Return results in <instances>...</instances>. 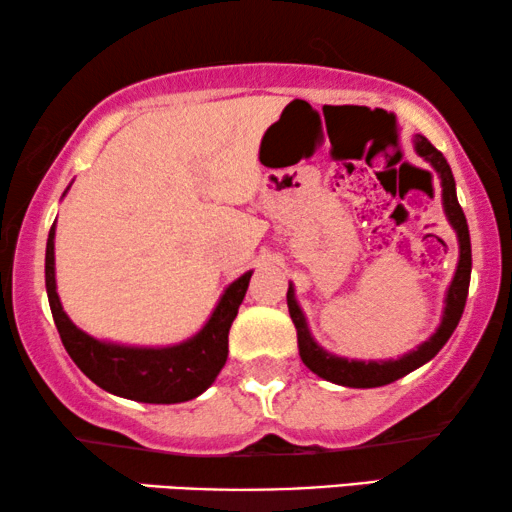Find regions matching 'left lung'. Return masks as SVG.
I'll use <instances>...</instances> for the list:
<instances>
[{
  "instance_id": "8db88e82",
  "label": "left lung",
  "mask_w": 512,
  "mask_h": 512,
  "mask_svg": "<svg viewBox=\"0 0 512 512\" xmlns=\"http://www.w3.org/2000/svg\"><path fill=\"white\" fill-rule=\"evenodd\" d=\"M415 150L417 155L424 157L431 167L436 169L438 178H441L443 187V206L445 215H448L450 225L455 227L457 239H459V264L452 278L448 297H445V313L441 327L436 329V334L424 341L420 348L408 352L399 359H390V362H355V359H343L336 355H329L327 350H322L318 343L313 341L311 331H308L306 318L301 313V308L294 301V290L290 285L287 290V308H290V318L297 327V341H299V355L313 373H318L320 378L329 380V383L343 385V387H383L390 385L394 380L406 376V373L415 371L417 366L427 364L431 357L438 355V350L448 343L452 331L457 329L459 320H462L466 297H469V283H471V236L469 225H466V215L457 201L455 192V176H452L450 164L445 160L441 150H436L424 136H415Z\"/></svg>"
}]
</instances>
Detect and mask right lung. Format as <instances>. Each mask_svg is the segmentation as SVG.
<instances>
[{
	"mask_svg": "<svg viewBox=\"0 0 512 512\" xmlns=\"http://www.w3.org/2000/svg\"><path fill=\"white\" fill-rule=\"evenodd\" d=\"M55 225L46 243V292L62 345L78 369L102 390L143 403H181L199 397L213 383L229 352V327L246 297L253 271L243 273L222 294L206 327L174 348H125L85 334L62 311L55 292Z\"/></svg>",
	"mask_w": 512,
	"mask_h": 512,
	"instance_id": "right-lung-1",
	"label": "right lung"
}]
</instances>
